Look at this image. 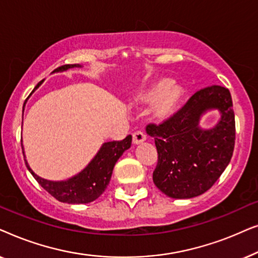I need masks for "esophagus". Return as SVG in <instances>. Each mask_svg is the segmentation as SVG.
<instances>
[{
	"mask_svg": "<svg viewBox=\"0 0 258 258\" xmlns=\"http://www.w3.org/2000/svg\"><path fill=\"white\" fill-rule=\"evenodd\" d=\"M143 141H146V135L142 132H135L133 134V143L134 144H140Z\"/></svg>",
	"mask_w": 258,
	"mask_h": 258,
	"instance_id": "esophagus-1",
	"label": "esophagus"
}]
</instances>
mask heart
<instances>
[{"label":"heart","mask_w":258,"mask_h":258,"mask_svg":"<svg viewBox=\"0 0 258 258\" xmlns=\"http://www.w3.org/2000/svg\"><path fill=\"white\" fill-rule=\"evenodd\" d=\"M169 84H170L169 80L160 81V82L151 88L146 96V100L148 102H155L157 101L158 98H160L157 102L156 112L161 117L170 116L175 111L179 97H181V91H179L178 88L169 87L168 88Z\"/></svg>","instance_id":"heart-1"}]
</instances>
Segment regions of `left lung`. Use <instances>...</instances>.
Instances as JSON below:
<instances>
[{
	"label": "left lung",
	"mask_w": 258,
	"mask_h": 258,
	"mask_svg": "<svg viewBox=\"0 0 258 258\" xmlns=\"http://www.w3.org/2000/svg\"><path fill=\"white\" fill-rule=\"evenodd\" d=\"M216 107L222 117L213 130L198 126L199 117ZM158 158L153 172L155 185L172 199H191L209 190L227 168L236 140L230 91L210 86L196 91L189 101L161 124L150 123Z\"/></svg>",
	"instance_id": "left-lung-1"
}]
</instances>
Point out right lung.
<instances>
[{
  "label": "right lung",
  "instance_id": "obj_1",
  "mask_svg": "<svg viewBox=\"0 0 258 258\" xmlns=\"http://www.w3.org/2000/svg\"><path fill=\"white\" fill-rule=\"evenodd\" d=\"M74 67L79 66L64 64L55 70L61 72V70L74 68ZM40 84L41 82L37 84L36 88ZM130 146H132V135L125 136V139L122 141H112V142L104 143L96 156L94 157V160L88 164L84 170L81 171L79 175L69 178L68 181L62 182L47 181V179L38 177L29 168L27 161L24 160V162H26L28 170L31 172L38 184L59 202L70 204L89 203L98 199L107 189L115 163L122 156V154L126 149H129Z\"/></svg>",
  "mask_w": 258,
  "mask_h": 258
}]
</instances>
